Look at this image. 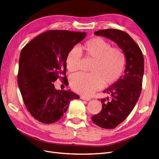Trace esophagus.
<instances>
[{"mask_svg": "<svg viewBox=\"0 0 159 159\" xmlns=\"http://www.w3.org/2000/svg\"><path fill=\"white\" fill-rule=\"evenodd\" d=\"M81 99H83V100H85V101H89L90 100V98H86V97H85V96H81V97L80 98Z\"/></svg>", "mask_w": 159, "mask_h": 159, "instance_id": "esophagus-1", "label": "esophagus"}]
</instances>
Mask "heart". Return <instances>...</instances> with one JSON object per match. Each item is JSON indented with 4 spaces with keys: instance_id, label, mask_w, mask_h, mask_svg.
<instances>
[{
    "instance_id": "b5f03b06",
    "label": "heart",
    "mask_w": 159,
    "mask_h": 159,
    "mask_svg": "<svg viewBox=\"0 0 159 159\" xmlns=\"http://www.w3.org/2000/svg\"><path fill=\"white\" fill-rule=\"evenodd\" d=\"M84 55L93 59L89 68L91 72L79 73L70 78L71 89L77 93L90 95L104 84L109 85L117 81L123 73L126 64V55L118 47H111L109 42L96 36L85 41L82 46ZM82 52L73 47L66 56L67 69L75 72L80 69Z\"/></svg>"
}]
</instances>
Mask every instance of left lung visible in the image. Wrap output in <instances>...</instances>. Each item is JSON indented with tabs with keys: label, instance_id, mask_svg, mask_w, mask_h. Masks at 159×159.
I'll use <instances>...</instances> for the list:
<instances>
[{
	"label": "left lung",
	"instance_id": "1",
	"mask_svg": "<svg viewBox=\"0 0 159 159\" xmlns=\"http://www.w3.org/2000/svg\"><path fill=\"white\" fill-rule=\"evenodd\" d=\"M95 35L114 41L126 55L125 74L118 81L103 91L111 98L101 99L102 109L91 117L98 126L107 129L121 123L135 106L142 90L144 58L141 50L127 33L117 29L96 31Z\"/></svg>",
	"mask_w": 159,
	"mask_h": 159
}]
</instances>
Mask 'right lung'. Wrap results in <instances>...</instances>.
<instances>
[{
  "label": "right lung",
  "mask_w": 159,
  "mask_h": 159,
  "mask_svg": "<svg viewBox=\"0 0 159 159\" xmlns=\"http://www.w3.org/2000/svg\"><path fill=\"white\" fill-rule=\"evenodd\" d=\"M86 32L48 30L23 48L19 59L17 81L24 103L32 116L50 124L60 120L71 100L80 96L73 91H58L54 82L68 83L66 58L69 50Z\"/></svg>",
  "instance_id": "obj_1"
}]
</instances>
